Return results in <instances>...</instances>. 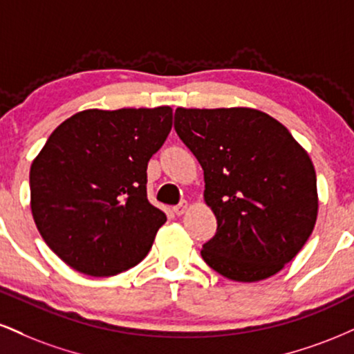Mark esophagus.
<instances>
[{
  "instance_id": "1",
  "label": "esophagus",
  "mask_w": 354,
  "mask_h": 354,
  "mask_svg": "<svg viewBox=\"0 0 354 354\" xmlns=\"http://www.w3.org/2000/svg\"><path fill=\"white\" fill-rule=\"evenodd\" d=\"M188 206H189L188 201H181L180 204H178V206L173 207V212H174V214H176V216L185 214L186 209H188Z\"/></svg>"
}]
</instances>
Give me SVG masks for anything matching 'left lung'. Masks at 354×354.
<instances>
[{
	"label": "left lung",
	"instance_id": "obj_1",
	"mask_svg": "<svg viewBox=\"0 0 354 354\" xmlns=\"http://www.w3.org/2000/svg\"><path fill=\"white\" fill-rule=\"evenodd\" d=\"M174 130L204 169V201L218 219L204 262L236 282L282 270L308 241L318 212L308 153L254 109H176Z\"/></svg>",
	"mask_w": 354,
	"mask_h": 354
}]
</instances>
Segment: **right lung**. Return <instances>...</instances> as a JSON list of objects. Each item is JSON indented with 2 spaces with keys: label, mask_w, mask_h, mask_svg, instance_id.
<instances>
[{
  "label": "right lung",
  "mask_w": 354,
  "mask_h": 354,
  "mask_svg": "<svg viewBox=\"0 0 354 354\" xmlns=\"http://www.w3.org/2000/svg\"><path fill=\"white\" fill-rule=\"evenodd\" d=\"M173 110H84L55 129L31 165V211L49 249L92 277L117 275L150 252L166 214L147 198V166Z\"/></svg>",
  "instance_id": "add662e5"
}]
</instances>
